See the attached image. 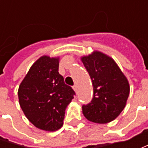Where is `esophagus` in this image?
<instances>
[{"label": "esophagus", "instance_id": "esophagus-1", "mask_svg": "<svg viewBox=\"0 0 148 148\" xmlns=\"http://www.w3.org/2000/svg\"><path fill=\"white\" fill-rule=\"evenodd\" d=\"M73 90H75V92H77V90H78V88H77V85H74V86H73Z\"/></svg>", "mask_w": 148, "mask_h": 148}]
</instances>
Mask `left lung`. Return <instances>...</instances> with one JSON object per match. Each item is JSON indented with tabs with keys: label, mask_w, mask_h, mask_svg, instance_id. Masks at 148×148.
<instances>
[{
	"label": "left lung",
	"mask_w": 148,
	"mask_h": 148,
	"mask_svg": "<svg viewBox=\"0 0 148 148\" xmlns=\"http://www.w3.org/2000/svg\"><path fill=\"white\" fill-rule=\"evenodd\" d=\"M81 60L92 81L94 95L91 102L82 106V113L89 121L107 123L124 109L130 86L127 77L110 56L94 51Z\"/></svg>",
	"instance_id": "left-lung-1"
}]
</instances>
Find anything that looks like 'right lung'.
Wrapping results in <instances>:
<instances>
[{"label":"right lung","instance_id":"obj_1","mask_svg":"<svg viewBox=\"0 0 148 148\" xmlns=\"http://www.w3.org/2000/svg\"><path fill=\"white\" fill-rule=\"evenodd\" d=\"M59 57L43 55L31 66L18 90L19 103L36 128L54 132L63 125L65 110L75 95L58 72Z\"/></svg>","mask_w":148,"mask_h":148}]
</instances>
